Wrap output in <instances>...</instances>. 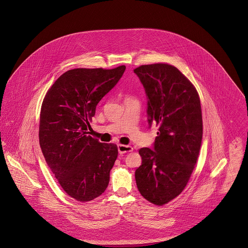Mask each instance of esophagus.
<instances>
[{"instance_id":"1","label":"esophagus","mask_w":248,"mask_h":248,"mask_svg":"<svg viewBox=\"0 0 248 248\" xmlns=\"http://www.w3.org/2000/svg\"><path fill=\"white\" fill-rule=\"evenodd\" d=\"M117 148H118L119 154H125V153H129V152L133 151V147L129 146V145H121V144H119L117 146Z\"/></svg>"}]
</instances>
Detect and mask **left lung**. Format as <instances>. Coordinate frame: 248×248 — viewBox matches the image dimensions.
Here are the masks:
<instances>
[{"label": "left lung", "mask_w": 248, "mask_h": 248, "mask_svg": "<svg viewBox=\"0 0 248 248\" xmlns=\"http://www.w3.org/2000/svg\"><path fill=\"white\" fill-rule=\"evenodd\" d=\"M134 72L147 96L149 128L158 127L154 146L141 148L136 181L142 197L163 205L185 188L200 154L202 116L193 84L168 64L143 65Z\"/></svg>", "instance_id": "left-lung-1"}]
</instances>
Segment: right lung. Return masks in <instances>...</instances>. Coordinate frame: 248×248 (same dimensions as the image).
<instances>
[{"label": "right lung", "instance_id": "right-lung-1", "mask_svg": "<svg viewBox=\"0 0 248 248\" xmlns=\"http://www.w3.org/2000/svg\"><path fill=\"white\" fill-rule=\"evenodd\" d=\"M125 70L120 66L68 71L44 98L39 126L42 153L61 187L78 202L93 201L108 187L117 146L98 141L88 130L97 104Z\"/></svg>", "mask_w": 248, "mask_h": 248}]
</instances>
